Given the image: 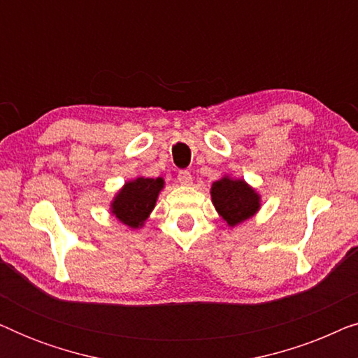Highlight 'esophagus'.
I'll return each instance as SVG.
<instances>
[{
  "label": "esophagus",
  "mask_w": 358,
  "mask_h": 358,
  "mask_svg": "<svg viewBox=\"0 0 358 358\" xmlns=\"http://www.w3.org/2000/svg\"><path fill=\"white\" fill-rule=\"evenodd\" d=\"M178 180L180 185H190L192 184V176H190L189 171H179Z\"/></svg>",
  "instance_id": "obj_1"
}]
</instances>
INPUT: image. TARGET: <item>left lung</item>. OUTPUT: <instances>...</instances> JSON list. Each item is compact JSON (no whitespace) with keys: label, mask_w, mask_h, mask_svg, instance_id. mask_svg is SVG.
<instances>
[{"label":"left lung","mask_w":358,"mask_h":358,"mask_svg":"<svg viewBox=\"0 0 358 358\" xmlns=\"http://www.w3.org/2000/svg\"><path fill=\"white\" fill-rule=\"evenodd\" d=\"M210 195L215 210L231 228L252 218L261 208V195L244 179L223 176L212 184Z\"/></svg>","instance_id":"1"}]
</instances>
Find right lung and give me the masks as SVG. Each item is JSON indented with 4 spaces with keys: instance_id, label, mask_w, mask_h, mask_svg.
I'll return each instance as SVG.
<instances>
[{
    "instance_id": "1",
    "label": "right lung",
    "mask_w": 358,
    "mask_h": 358,
    "mask_svg": "<svg viewBox=\"0 0 358 358\" xmlns=\"http://www.w3.org/2000/svg\"><path fill=\"white\" fill-rule=\"evenodd\" d=\"M164 187L163 178H138L127 180L110 202V213L131 229H138L145 224L153 212L158 195Z\"/></svg>"
}]
</instances>
